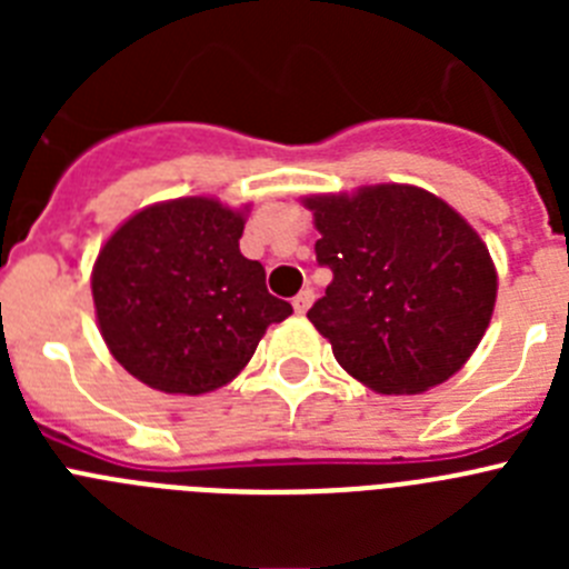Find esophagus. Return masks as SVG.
<instances>
[{"label": "esophagus", "mask_w": 569, "mask_h": 569, "mask_svg": "<svg viewBox=\"0 0 569 569\" xmlns=\"http://www.w3.org/2000/svg\"><path fill=\"white\" fill-rule=\"evenodd\" d=\"M310 305H313V290L305 288V290H301V293L293 299V310H296V313H308Z\"/></svg>", "instance_id": "1"}]
</instances>
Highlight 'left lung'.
<instances>
[{
  "label": "left lung",
  "instance_id": "1",
  "mask_svg": "<svg viewBox=\"0 0 569 569\" xmlns=\"http://www.w3.org/2000/svg\"><path fill=\"white\" fill-rule=\"evenodd\" d=\"M333 270L308 319L347 373L376 393L441 385L470 359L490 325L496 268L479 233L439 196L376 184L308 199Z\"/></svg>",
  "mask_w": 569,
  "mask_h": 569
}]
</instances>
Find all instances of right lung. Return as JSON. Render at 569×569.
<instances>
[{
	"label": "right lung",
	"mask_w": 569,
	"mask_h": 569,
	"mask_svg": "<svg viewBox=\"0 0 569 569\" xmlns=\"http://www.w3.org/2000/svg\"><path fill=\"white\" fill-rule=\"evenodd\" d=\"M244 219L193 196L130 216L93 268L99 330L116 361L164 393L228 385L270 325L293 313L239 250Z\"/></svg>",
	"instance_id": "obj_1"
}]
</instances>
